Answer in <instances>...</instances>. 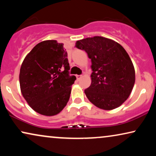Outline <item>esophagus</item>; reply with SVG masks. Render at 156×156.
Segmentation results:
<instances>
[{
    "label": "esophagus",
    "mask_w": 156,
    "mask_h": 156,
    "mask_svg": "<svg viewBox=\"0 0 156 156\" xmlns=\"http://www.w3.org/2000/svg\"><path fill=\"white\" fill-rule=\"evenodd\" d=\"M82 75H76V80H80V79L81 78H82Z\"/></svg>",
    "instance_id": "esophagus-1"
}]
</instances>
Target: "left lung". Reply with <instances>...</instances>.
I'll return each instance as SVG.
<instances>
[{
	"mask_svg": "<svg viewBox=\"0 0 156 156\" xmlns=\"http://www.w3.org/2000/svg\"><path fill=\"white\" fill-rule=\"evenodd\" d=\"M76 47L91 59V83L84 90L97 107L112 110L131 94L135 83V69L125 49L114 40L101 36L78 40Z\"/></svg>",
	"mask_w": 156,
	"mask_h": 156,
	"instance_id": "left-lung-1",
	"label": "left lung"
}]
</instances>
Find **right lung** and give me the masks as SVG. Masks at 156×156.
I'll return each instance as SVG.
<instances>
[{
  "label": "right lung",
  "instance_id": "obj_1",
  "mask_svg": "<svg viewBox=\"0 0 156 156\" xmlns=\"http://www.w3.org/2000/svg\"><path fill=\"white\" fill-rule=\"evenodd\" d=\"M69 69L67 53L57 40L40 42L26 55L19 75L20 90L35 112L52 116L65 107L76 80Z\"/></svg>",
  "mask_w": 156,
  "mask_h": 156
}]
</instances>
